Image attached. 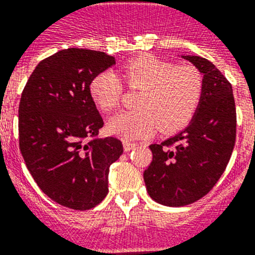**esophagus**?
Here are the masks:
<instances>
[{
  "instance_id": "esophagus-1",
  "label": "esophagus",
  "mask_w": 255,
  "mask_h": 255,
  "mask_svg": "<svg viewBox=\"0 0 255 255\" xmlns=\"http://www.w3.org/2000/svg\"><path fill=\"white\" fill-rule=\"evenodd\" d=\"M136 147V143L134 142H129V141H123V149H125L126 152L130 151V150H133Z\"/></svg>"
}]
</instances>
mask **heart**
Instances as JSON below:
<instances>
[{"label":"heart","instance_id":"heart-1","mask_svg":"<svg viewBox=\"0 0 255 255\" xmlns=\"http://www.w3.org/2000/svg\"><path fill=\"white\" fill-rule=\"evenodd\" d=\"M130 88H142L136 101V110L122 112L108 121L109 133L125 141L140 140L160 128L172 133L185 127L200 103L203 77L194 66H176L152 55L132 59L122 68ZM123 85L113 70L95 75L90 95L103 112H112L119 105Z\"/></svg>","mask_w":255,"mask_h":255}]
</instances>
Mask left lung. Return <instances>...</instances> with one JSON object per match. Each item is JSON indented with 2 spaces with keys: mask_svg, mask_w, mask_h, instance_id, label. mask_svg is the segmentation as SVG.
Segmentation results:
<instances>
[{
  "mask_svg": "<svg viewBox=\"0 0 255 255\" xmlns=\"http://www.w3.org/2000/svg\"><path fill=\"white\" fill-rule=\"evenodd\" d=\"M203 74V94L189 126L158 145L143 172L150 198L167 207H183L213 189L231 158L236 138L232 86L214 64L182 55Z\"/></svg>",
  "mask_w": 255,
  "mask_h": 255,
  "instance_id": "8db88e82",
  "label": "left lung"
}]
</instances>
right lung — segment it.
<instances>
[{
	"label": "right lung",
	"instance_id": "add662e5",
	"mask_svg": "<svg viewBox=\"0 0 255 255\" xmlns=\"http://www.w3.org/2000/svg\"><path fill=\"white\" fill-rule=\"evenodd\" d=\"M115 64L100 51L66 48L42 60L26 82L19 105V143L39 189L75 210L105 198L109 168L123 154L118 138L86 142L104 126L90 95L95 75Z\"/></svg>",
	"mask_w": 255,
	"mask_h": 255
}]
</instances>
